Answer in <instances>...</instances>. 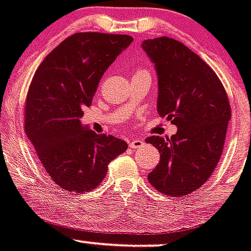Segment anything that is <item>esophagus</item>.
<instances>
[{
  "label": "esophagus",
  "instance_id": "esophagus-1",
  "mask_svg": "<svg viewBox=\"0 0 251 251\" xmlns=\"http://www.w3.org/2000/svg\"><path fill=\"white\" fill-rule=\"evenodd\" d=\"M143 145H144V140L139 139V138H137V139L129 140V147L133 148V149H137V148H142Z\"/></svg>",
  "mask_w": 251,
  "mask_h": 251
}]
</instances>
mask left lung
I'll list each match as a JSON object with an SVG mask.
<instances>
[{
  "instance_id": "8db88e82",
  "label": "left lung",
  "mask_w": 251,
  "mask_h": 251,
  "mask_svg": "<svg viewBox=\"0 0 251 251\" xmlns=\"http://www.w3.org/2000/svg\"><path fill=\"white\" fill-rule=\"evenodd\" d=\"M142 48L157 74V113L177 127L173 137L152 135L160 163L148 175L155 190L182 197L199 190L213 174L230 121L228 96L211 66L181 42L147 39Z\"/></svg>"
}]
</instances>
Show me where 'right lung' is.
Listing matches in <instances>:
<instances>
[{"label":"right lung","instance_id":"obj_1","mask_svg":"<svg viewBox=\"0 0 251 251\" xmlns=\"http://www.w3.org/2000/svg\"><path fill=\"white\" fill-rule=\"evenodd\" d=\"M133 38L75 33L48 54L35 71L25 100V128L39 163L60 188L71 193L101 185L114 157L128 144L81 126L104 71Z\"/></svg>","mask_w":251,"mask_h":251}]
</instances>
